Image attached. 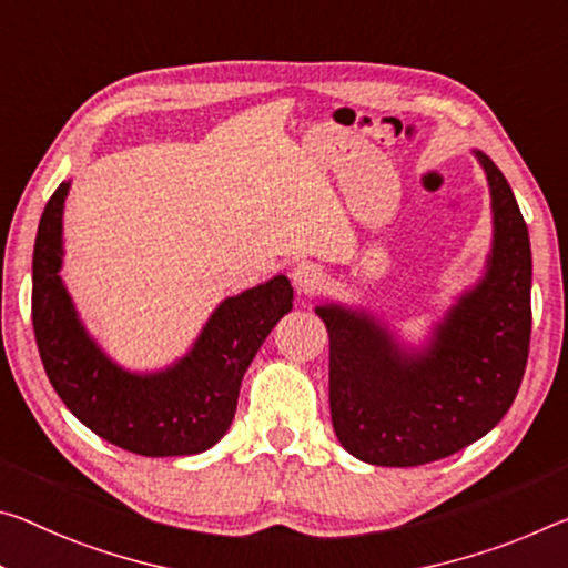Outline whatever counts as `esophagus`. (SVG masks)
<instances>
[{
    "label": "esophagus",
    "instance_id": "esophagus-1",
    "mask_svg": "<svg viewBox=\"0 0 568 568\" xmlns=\"http://www.w3.org/2000/svg\"><path fill=\"white\" fill-rule=\"evenodd\" d=\"M291 281H293L295 291L303 295H311V293L321 291L323 283H326V273H323L321 265L308 263V260H305V263H298L293 267Z\"/></svg>",
    "mask_w": 568,
    "mask_h": 568
}]
</instances>
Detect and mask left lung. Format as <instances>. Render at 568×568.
Instances as JSON below:
<instances>
[{"instance_id": "1", "label": "left lung", "mask_w": 568, "mask_h": 568, "mask_svg": "<svg viewBox=\"0 0 568 568\" xmlns=\"http://www.w3.org/2000/svg\"><path fill=\"white\" fill-rule=\"evenodd\" d=\"M490 189L493 242L480 281L465 287L425 346L402 344L366 308L328 301V402L338 443L356 460L414 467L443 460L506 417L530 341V240L503 171L473 149Z\"/></svg>"}]
</instances>
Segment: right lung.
Instances as JSON below:
<instances>
[{"label": "right lung", "instance_id": "right-lung-1", "mask_svg": "<svg viewBox=\"0 0 568 568\" xmlns=\"http://www.w3.org/2000/svg\"><path fill=\"white\" fill-rule=\"evenodd\" d=\"M68 192L70 182H62L50 196L32 255V326L52 389L90 432L129 453H204L235 419L252 358L293 311L291 281L275 275L224 298L182 358L159 372H131L90 336L60 277Z\"/></svg>", "mask_w": 568, "mask_h": 568}]
</instances>
